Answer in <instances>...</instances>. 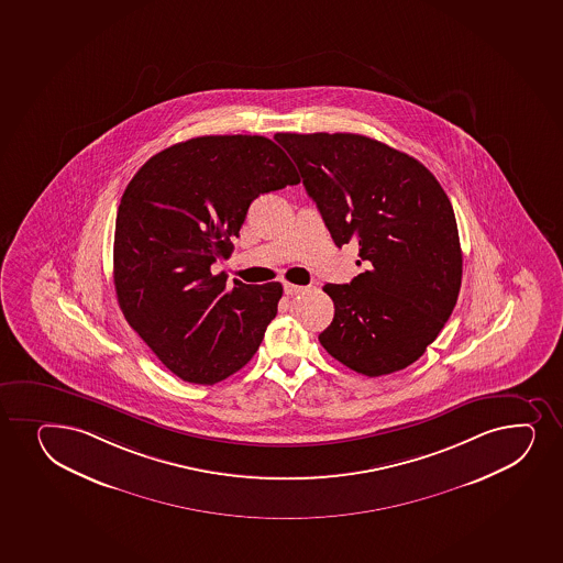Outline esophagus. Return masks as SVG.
<instances>
[{
	"instance_id": "obj_1",
	"label": "esophagus",
	"mask_w": 563,
	"mask_h": 563,
	"mask_svg": "<svg viewBox=\"0 0 563 563\" xmlns=\"http://www.w3.org/2000/svg\"><path fill=\"white\" fill-rule=\"evenodd\" d=\"M305 290H307V286L291 285V283L285 285L286 296H296V294H301Z\"/></svg>"
}]
</instances>
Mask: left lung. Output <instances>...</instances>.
Masks as SVG:
<instances>
[{"label":"left lung","mask_w":563,"mask_h":563,"mask_svg":"<svg viewBox=\"0 0 563 563\" xmlns=\"http://www.w3.org/2000/svg\"><path fill=\"white\" fill-rule=\"evenodd\" d=\"M336 246L355 241L367 272L325 285L335 317L320 344L342 365L384 376L437 341L461 291L462 251L445 190L417 158L352 133L275 134Z\"/></svg>","instance_id":"obj_1"}]
</instances>
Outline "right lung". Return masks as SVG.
<instances>
[{
	"label": "right lung",
	"mask_w": 563,
	"mask_h": 563,
	"mask_svg": "<svg viewBox=\"0 0 563 563\" xmlns=\"http://www.w3.org/2000/svg\"><path fill=\"white\" fill-rule=\"evenodd\" d=\"M299 184L266 136H198L153 155L121 196L114 285L129 325L168 371L211 386L251 361L277 317L280 283L228 288L213 275L230 258L249 206Z\"/></svg>",
	"instance_id": "add662e5"
}]
</instances>
